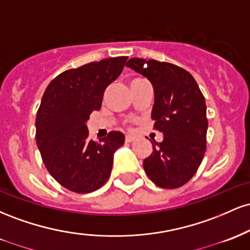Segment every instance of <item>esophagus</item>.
<instances>
[{
	"label": "esophagus",
	"mask_w": 250,
	"mask_h": 250,
	"mask_svg": "<svg viewBox=\"0 0 250 250\" xmlns=\"http://www.w3.org/2000/svg\"><path fill=\"white\" fill-rule=\"evenodd\" d=\"M133 141H135V139H134L133 136H130V135H127V136H125V142L130 143V142H133Z\"/></svg>",
	"instance_id": "obj_1"
}]
</instances>
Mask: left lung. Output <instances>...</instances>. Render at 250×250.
<instances>
[{
    "instance_id": "1",
    "label": "left lung",
    "mask_w": 250,
    "mask_h": 250,
    "mask_svg": "<svg viewBox=\"0 0 250 250\" xmlns=\"http://www.w3.org/2000/svg\"><path fill=\"white\" fill-rule=\"evenodd\" d=\"M127 67L147 77L154 88V128L163 141L153 143L143 168L157 187L186 185L199 169L207 143V107L196 81L179 65L134 57Z\"/></svg>"
}]
</instances>
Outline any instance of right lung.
I'll list each match as a JSON object with an SVG mask.
<instances>
[{"label":"right lung","instance_id":"right-lung-1","mask_svg":"<svg viewBox=\"0 0 250 250\" xmlns=\"http://www.w3.org/2000/svg\"><path fill=\"white\" fill-rule=\"evenodd\" d=\"M127 56L90 62L65 70L48 84L36 115V143L43 163L60 185L87 194L107 182L114 153L125 135L110 131L100 142L88 139L87 121L100 110L105 88L125 67Z\"/></svg>","mask_w":250,"mask_h":250}]
</instances>
